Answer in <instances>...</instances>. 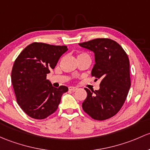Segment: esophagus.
<instances>
[{
    "instance_id": "1",
    "label": "esophagus",
    "mask_w": 150,
    "mask_h": 150,
    "mask_svg": "<svg viewBox=\"0 0 150 150\" xmlns=\"http://www.w3.org/2000/svg\"><path fill=\"white\" fill-rule=\"evenodd\" d=\"M69 90H70V91H76V90H77V88L76 87H73V86H70V87H69Z\"/></svg>"
}]
</instances>
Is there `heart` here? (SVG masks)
Instances as JSON below:
<instances>
[{
	"instance_id": "obj_1",
	"label": "heart",
	"mask_w": 150,
	"mask_h": 150,
	"mask_svg": "<svg viewBox=\"0 0 150 150\" xmlns=\"http://www.w3.org/2000/svg\"><path fill=\"white\" fill-rule=\"evenodd\" d=\"M82 54H80V55H82ZM78 56H79V55H78Z\"/></svg>"
}]
</instances>
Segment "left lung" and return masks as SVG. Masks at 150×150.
Masks as SVG:
<instances>
[{
  "mask_svg": "<svg viewBox=\"0 0 150 150\" xmlns=\"http://www.w3.org/2000/svg\"><path fill=\"white\" fill-rule=\"evenodd\" d=\"M93 52L95 64L91 75L100 80V89L85 88L87 98L83 109L91 118L103 121L116 115L124 105L131 86L129 59L124 49L110 39H96L80 43Z\"/></svg>",
  "mask_w": 150,
  "mask_h": 150,
  "instance_id": "1",
  "label": "left lung"
}]
</instances>
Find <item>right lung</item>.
<instances>
[{
	"label": "right lung",
	"instance_id": "right-lung-1",
	"mask_svg": "<svg viewBox=\"0 0 150 150\" xmlns=\"http://www.w3.org/2000/svg\"><path fill=\"white\" fill-rule=\"evenodd\" d=\"M67 47L34 42L28 45L16 59L11 83L17 103L28 116L46 119L57 109L61 97L68 88L53 87L47 75L54 69Z\"/></svg>",
	"mask_w": 150,
	"mask_h": 150
}]
</instances>
